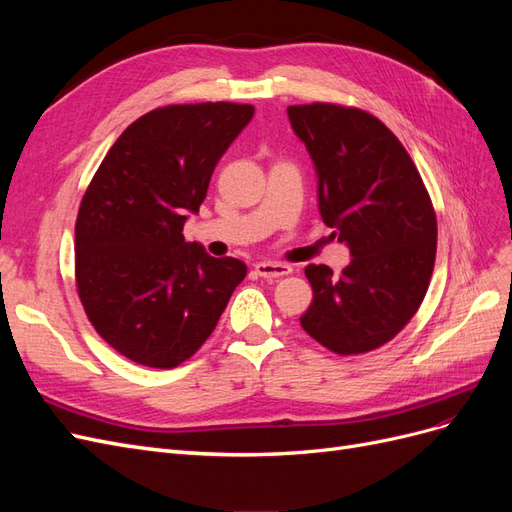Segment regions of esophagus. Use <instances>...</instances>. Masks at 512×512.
<instances>
[{
  "mask_svg": "<svg viewBox=\"0 0 512 512\" xmlns=\"http://www.w3.org/2000/svg\"><path fill=\"white\" fill-rule=\"evenodd\" d=\"M254 269L260 277H284L292 271L290 265H284V262H256Z\"/></svg>",
  "mask_w": 512,
  "mask_h": 512,
  "instance_id": "34e87169",
  "label": "esophagus"
}]
</instances>
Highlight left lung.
Wrapping results in <instances>:
<instances>
[{
	"label": "left lung",
	"mask_w": 512,
	"mask_h": 512,
	"mask_svg": "<svg viewBox=\"0 0 512 512\" xmlns=\"http://www.w3.org/2000/svg\"><path fill=\"white\" fill-rule=\"evenodd\" d=\"M318 177V209L350 265L333 277L307 265L314 301L301 327L337 354L376 350L421 307L436 262L438 224L423 179L399 138L361 108L288 106Z\"/></svg>",
	"instance_id": "8db88e82"
}]
</instances>
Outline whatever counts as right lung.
<instances>
[{"label":"right lung","instance_id":"obj_1","mask_svg":"<svg viewBox=\"0 0 512 512\" xmlns=\"http://www.w3.org/2000/svg\"><path fill=\"white\" fill-rule=\"evenodd\" d=\"M254 117L252 104L162 106L108 149L74 228L76 288L108 346L158 369L207 342L247 273L183 239L215 164Z\"/></svg>","mask_w":512,"mask_h":512}]
</instances>
